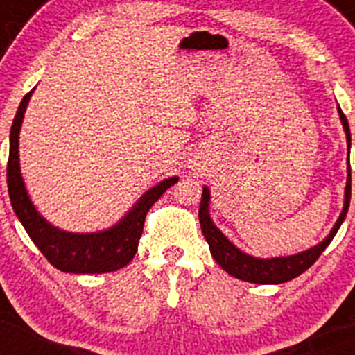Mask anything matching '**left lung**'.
Wrapping results in <instances>:
<instances>
[{"mask_svg": "<svg viewBox=\"0 0 355 355\" xmlns=\"http://www.w3.org/2000/svg\"><path fill=\"white\" fill-rule=\"evenodd\" d=\"M338 114L343 122V129H345L347 141H349L350 148V128L349 122H347L345 114H343L340 108H338ZM350 168H349V178H347V187H345V205H343V210L338 217L336 224L331 230L329 236L324 241H320L319 245H315L310 250H304V252L296 254V256L289 257H273V259H257V257L247 256L241 250H238L226 236H224L217 227L214 226V223L210 220V215H208V203H210V191L208 187H203V198H201L200 203V224L201 230H203L205 238H207L208 245H210V252L214 256V259L217 261L218 266H223L224 271H227L233 277L245 280V282L252 284H282L289 282L293 278L300 277L301 273L312 266L317 259H319L320 254L324 252V248L331 243V240L334 238L336 231L342 226L343 218H345L347 211H349L350 205Z\"/></svg>", "mask_w": 355, "mask_h": 355, "instance_id": "obj_1", "label": "left lung"}]
</instances>
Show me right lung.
Listing matches in <instances>:
<instances>
[{"label": "right lung", "instance_id": "right-lung-1", "mask_svg": "<svg viewBox=\"0 0 355 355\" xmlns=\"http://www.w3.org/2000/svg\"><path fill=\"white\" fill-rule=\"evenodd\" d=\"M31 92L33 91H29L19 105L12 129H10L6 182H8V194L13 211L24 230L28 231L29 238L40 248V252L58 270L66 271V273H110V271L121 270L125 264H129V261L137 254L138 240L144 231L147 211L162 196V193H166L168 187L178 182V178H166L147 191L121 223L108 231L77 234L58 230L49 224L33 207L26 193L24 182H22L21 168H19V131H21Z\"/></svg>", "mask_w": 355, "mask_h": 355}]
</instances>
